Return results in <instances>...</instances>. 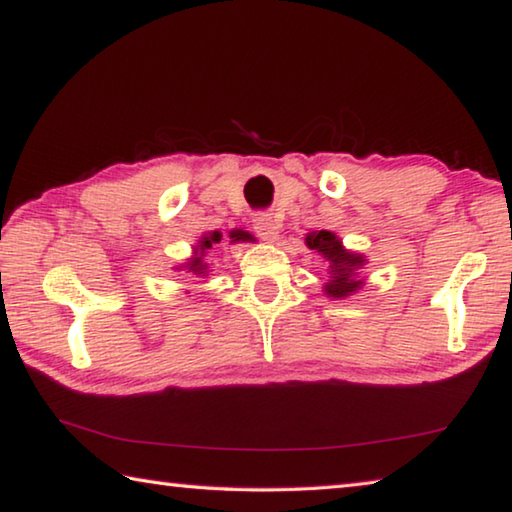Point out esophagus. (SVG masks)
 Wrapping results in <instances>:
<instances>
[{"instance_id":"obj_1","label":"esophagus","mask_w":512,"mask_h":512,"mask_svg":"<svg viewBox=\"0 0 512 512\" xmlns=\"http://www.w3.org/2000/svg\"><path fill=\"white\" fill-rule=\"evenodd\" d=\"M253 228L264 241H275L280 225H277V221L268 212H257L253 216Z\"/></svg>"}]
</instances>
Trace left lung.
Instances as JSON below:
<instances>
[{
	"instance_id": "left-lung-1",
	"label": "left lung",
	"mask_w": 512,
	"mask_h": 512,
	"mask_svg": "<svg viewBox=\"0 0 512 512\" xmlns=\"http://www.w3.org/2000/svg\"><path fill=\"white\" fill-rule=\"evenodd\" d=\"M307 246L327 257L329 275H332V280L325 284L327 296L343 298L361 287V280H357V273L354 271L363 266V257L348 253V250L341 246V239H336V235L327 230L309 232Z\"/></svg>"
}]
</instances>
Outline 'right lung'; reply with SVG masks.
Instances as JSON below:
<instances>
[{"label": "right lung", "mask_w": 512, "mask_h": 512, "mask_svg": "<svg viewBox=\"0 0 512 512\" xmlns=\"http://www.w3.org/2000/svg\"><path fill=\"white\" fill-rule=\"evenodd\" d=\"M253 237L248 235V232H244V230H232L230 232V241H250ZM221 241V232H210V235L207 237H203L201 239V248H196L198 253H196V257H192L187 262V273H194V275H205L207 273V264L203 262V255H205V250H210L214 244H219Z\"/></svg>", "instance_id": "obj_1"}]
</instances>
